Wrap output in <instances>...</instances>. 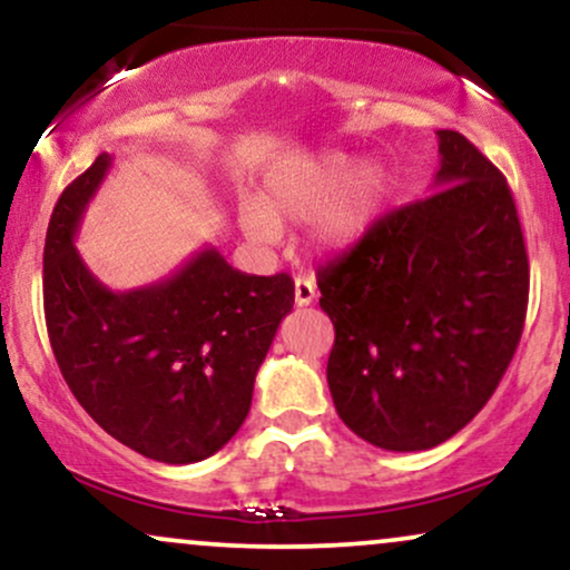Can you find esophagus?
Listing matches in <instances>:
<instances>
[{"label":"esophagus","mask_w":570,"mask_h":570,"mask_svg":"<svg viewBox=\"0 0 570 570\" xmlns=\"http://www.w3.org/2000/svg\"><path fill=\"white\" fill-rule=\"evenodd\" d=\"M313 299H316V284H313V278L307 276H297L294 278V303L299 307L311 305Z\"/></svg>","instance_id":"esophagus-1"}]
</instances>
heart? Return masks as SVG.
Instances as JSON below:
<instances>
[{"mask_svg": "<svg viewBox=\"0 0 570 570\" xmlns=\"http://www.w3.org/2000/svg\"><path fill=\"white\" fill-rule=\"evenodd\" d=\"M389 189L391 176L381 163L353 168V160L345 155H326L273 176L257 198V208L240 212V233L252 246L267 248L276 244L281 225L311 217L332 199L313 219L307 238L318 248H337L370 225Z\"/></svg>", "mask_w": 570, "mask_h": 570, "instance_id": "heart-1", "label": "heart"}]
</instances>
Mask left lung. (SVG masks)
Here are the masks:
<instances>
[{"label":"left lung","mask_w":570,"mask_h":570,"mask_svg":"<svg viewBox=\"0 0 570 570\" xmlns=\"http://www.w3.org/2000/svg\"><path fill=\"white\" fill-rule=\"evenodd\" d=\"M436 136L431 195L318 267V305L335 324L332 402L353 434L394 453L436 448L485 407L528 311L512 189L466 136Z\"/></svg>","instance_id":"obj_1"}]
</instances>
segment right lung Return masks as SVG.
Listing matches in <instances>:
<instances>
[{
  "mask_svg": "<svg viewBox=\"0 0 570 570\" xmlns=\"http://www.w3.org/2000/svg\"><path fill=\"white\" fill-rule=\"evenodd\" d=\"M112 166L101 153L58 198L45 235V322L85 412L136 453L195 463L233 440L254 377L294 305L286 273L248 276L214 246L158 284L112 292L75 248L85 208Z\"/></svg>",
  "mask_w": 570,
  "mask_h": 570,
  "instance_id": "right-lung-1",
  "label": "right lung"
}]
</instances>
